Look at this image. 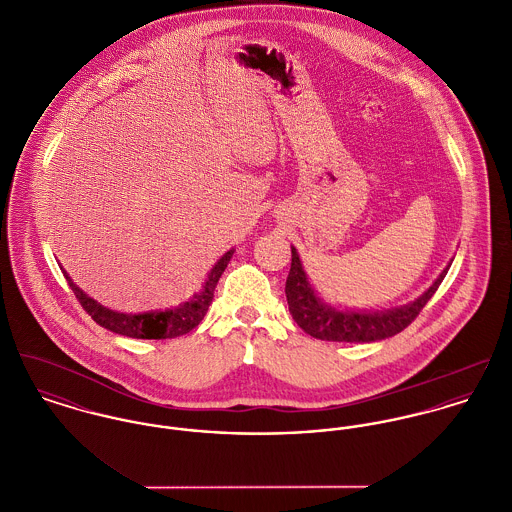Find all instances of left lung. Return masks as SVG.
Returning a JSON list of instances; mask_svg holds the SVG:
<instances>
[{"mask_svg": "<svg viewBox=\"0 0 512 512\" xmlns=\"http://www.w3.org/2000/svg\"><path fill=\"white\" fill-rule=\"evenodd\" d=\"M449 266L439 274L438 280L422 293L416 301L378 311H341L323 303L315 290L311 288L299 254L292 246V268L286 280V297L290 305L293 321L311 337L321 341H339V343H370L394 337L404 331L424 309V305L438 292Z\"/></svg>", "mask_w": 512, "mask_h": 512, "instance_id": "obj_1", "label": "left lung"}]
</instances>
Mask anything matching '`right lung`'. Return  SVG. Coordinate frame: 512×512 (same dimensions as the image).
<instances>
[{
	"instance_id": "1",
	"label": "right lung",
	"mask_w": 512,
	"mask_h": 512,
	"mask_svg": "<svg viewBox=\"0 0 512 512\" xmlns=\"http://www.w3.org/2000/svg\"><path fill=\"white\" fill-rule=\"evenodd\" d=\"M234 250H228L219 262L213 266V270L209 272L203 290L193 295L191 301H185L183 305L175 307V309H165V311H149V313H118L112 311L104 305H100L96 299L88 297L82 292L71 276L63 270L71 290H73L76 299L80 301L82 309L104 329L124 335V337H132V339H175L181 337L189 331H193L205 317L213 297H215V288L219 284V278L224 272V268L228 266L230 258H232Z\"/></svg>"
}]
</instances>
